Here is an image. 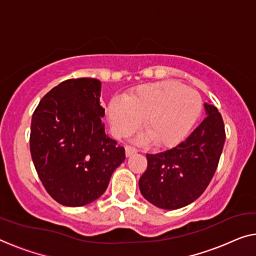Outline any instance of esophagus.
<instances>
[{
  "label": "esophagus",
  "instance_id": "obj_1",
  "mask_svg": "<svg viewBox=\"0 0 256 256\" xmlns=\"http://www.w3.org/2000/svg\"><path fill=\"white\" fill-rule=\"evenodd\" d=\"M138 152V150H136L134 147H131V146H125V155H126V158H130V156L134 155Z\"/></svg>",
  "mask_w": 256,
  "mask_h": 256
}]
</instances>
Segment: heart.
Returning a JSON list of instances; mask_svg holds the SVG:
<instances>
[{
	"mask_svg": "<svg viewBox=\"0 0 256 256\" xmlns=\"http://www.w3.org/2000/svg\"><path fill=\"white\" fill-rule=\"evenodd\" d=\"M202 100L190 87L170 80L144 84L110 100L106 115L112 133L125 138L139 128L147 136L140 142L152 140L158 147H172L188 134L200 116Z\"/></svg>",
	"mask_w": 256,
	"mask_h": 256,
	"instance_id": "obj_1",
	"label": "heart"
}]
</instances>
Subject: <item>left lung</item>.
<instances>
[{
    "mask_svg": "<svg viewBox=\"0 0 256 256\" xmlns=\"http://www.w3.org/2000/svg\"><path fill=\"white\" fill-rule=\"evenodd\" d=\"M206 118L174 148L147 154L148 166L139 179L142 196L166 210L196 201L210 182L222 154L226 131L222 116L210 102L204 104Z\"/></svg>",
    "mask_w": 256,
    "mask_h": 256,
    "instance_id": "1",
    "label": "left lung"
}]
</instances>
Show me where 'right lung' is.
Wrapping results in <instances>:
<instances>
[{"instance_id":"obj_1","label":"right lung","mask_w":256,"mask_h":256,"mask_svg":"<svg viewBox=\"0 0 256 256\" xmlns=\"http://www.w3.org/2000/svg\"><path fill=\"white\" fill-rule=\"evenodd\" d=\"M100 96V80L68 79L44 95L32 116L34 166L49 196L66 207L98 199L125 161L124 147L104 132Z\"/></svg>"}]
</instances>
